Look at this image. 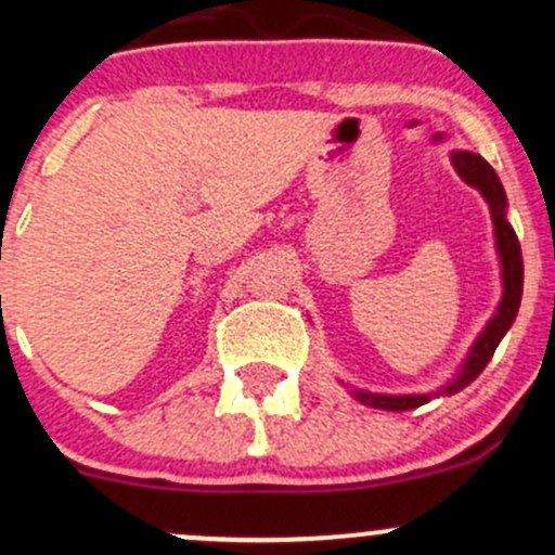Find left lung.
Listing matches in <instances>:
<instances>
[{"instance_id":"obj_1","label":"left lung","mask_w":555,"mask_h":555,"mask_svg":"<svg viewBox=\"0 0 555 555\" xmlns=\"http://www.w3.org/2000/svg\"><path fill=\"white\" fill-rule=\"evenodd\" d=\"M453 167H456L459 178L464 180L466 185L477 189L482 194V199L488 202V210H491L493 221V237H496V254L499 264H502V301L496 307V315L486 323L480 337L475 339L472 350L466 353V361L459 370V375L453 377L448 386H442L440 391L431 393H404V397H391V393H370V391H353V397L359 399L361 404H370V408L377 410H393V413H402V410H415L421 404L431 402L435 397H451V393H459L462 388L469 386L486 364L491 361L493 350L502 343V337L507 334V328L513 326L515 315H518L520 307V294H524V259H520V243L515 237L513 227L507 221V196H504L502 183H499L496 172H493L491 164L486 162L477 153L456 151L451 156Z\"/></svg>"}]
</instances>
